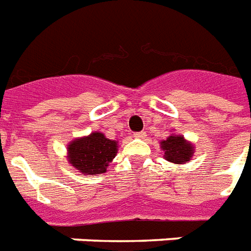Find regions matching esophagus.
Here are the masks:
<instances>
[{
    "label": "esophagus",
    "instance_id": "1",
    "mask_svg": "<svg viewBox=\"0 0 251 251\" xmlns=\"http://www.w3.org/2000/svg\"><path fill=\"white\" fill-rule=\"evenodd\" d=\"M146 137V131H140V133H135L134 138H138V140H142Z\"/></svg>",
    "mask_w": 251,
    "mask_h": 251
}]
</instances>
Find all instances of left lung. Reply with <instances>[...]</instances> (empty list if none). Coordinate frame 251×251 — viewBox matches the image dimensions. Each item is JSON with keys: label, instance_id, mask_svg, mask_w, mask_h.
Listing matches in <instances>:
<instances>
[{"label": "left lung", "instance_id": "obj_1", "mask_svg": "<svg viewBox=\"0 0 251 251\" xmlns=\"http://www.w3.org/2000/svg\"><path fill=\"white\" fill-rule=\"evenodd\" d=\"M161 149L163 150V158L176 165H183L193 158L194 145L187 141L183 135L170 134L159 142Z\"/></svg>", "mask_w": 251, "mask_h": 251}]
</instances>
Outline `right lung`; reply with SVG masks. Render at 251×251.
<instances>
[{
	"label": "right lung",
	"mask_w": 251,
	"mask_h": 251,
	"mask_svg": "<svg viewBox=\"0 0 251 251\" xmlns=\"http://www.w3.org/2000/svg\"><path fill=\"white\" fill-rule=\"evenodd\" d=\"M117 151V141L109 140L101 131H93L69 142L66 158L79 173L96 176L106 173L109 163L116 158Z\"/></svg>",
	"instance_id": "1"
}]
</instances>
